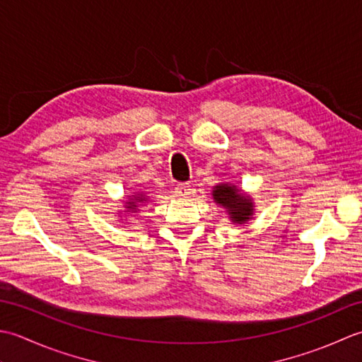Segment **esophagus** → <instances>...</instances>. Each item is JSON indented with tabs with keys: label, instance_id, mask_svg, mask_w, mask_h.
I'll use <instances>...</instances> for the list:
<instances>
[{
	"label": "esophagus",
	"instance_id": "obj_1",
	"mask_svg": "<svg viewBox=\"0 0 362 362\" xmlns=\"http://www.w3.org/2000/svg\"><path fill=\"white\" fill-rule=\"evenodd\" d=\"M190 186L187 182H181V184H178V186L175 187V195L176 197H181V198H184V197H187L189 194H190Z\"/></svg>",
	"mask_w": 362,
	"mask_h": 362
}]
</instances>
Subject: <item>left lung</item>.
Segmentation results:
<instances>
[{"mask_svg":"<svg viewBox=\"0 0 362 362\" xmlns=\"http://www.w3.org/2000/svg\"><path fill=\"white\" fill-rule=\"evenodd\" d=\"M212 198L216 204L226 209L234 225H245L255 216L253 198L233 182H218L212 187Z\"/></svg>","mask_w":362,"mask_h":362,"instance_id":"left-lung-1","label":"left lung"}]
</instances>
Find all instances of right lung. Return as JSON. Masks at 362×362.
Returning <instances> with one entry per match:
<instances>
[{
    "label": "right lung",
    "mask_w": 362,
    "mask_h": 362,
    "mask_svg": "<svg viewBox=\"0 0 362 362\" xmlns=\"http://www.w3.org/2000/svg\"><path fill=\"white\" fill-rule=\"evenodd\" d=\"M127 197H128V200L123 203V208H124L123 212L128 214V216H127V218H123V220H129V217H134L136 214L140 211V208L150 202V197L146 195L145 192H136V194H131V195H127Z\"/></svg>",
    "instance_id": "right-lung-1"
}]
</instances>
